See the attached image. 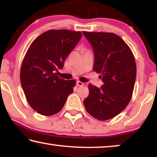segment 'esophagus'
I'll return each mask as SVG.
<instances>
[{"label": "esophagus", "mask_w": 157, "mask_h": 157, "mask_svg": "<svg viewBox=\"0 0 157 157\" xmlns=\"http://www.w3.org/2000/svg\"><path fill=\"white\" fill-rule=\"evenodd\" d=\"M76 85L78 86H83V83L81 82V81H77Z\"/></svg>", "instance_id": "34e87169"}]
</instances>
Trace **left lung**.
I'll use <instances>...</instances> for the list:
<instances>
[{
  "instance_id": "obj_1",
  "label": "left lung",
  "mask_w": 157,
  "mask_h": 157,
  "mask_svg": "<svg viewBox=\"0 0 157 157\" xmlns=\"http://www.w3.org/2000/svg\"><path fill=\"white\" fill-rule=\"evenodd\" d=\"M94 53V71L104 83L98 88L89 84L83 100L86 110L95 119L106 121L119 114L132 96L136 76L134 56L121 37L113 33L83 31Z\"/></svg>"
}]
</instances>
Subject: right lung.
Masks as SVG:
<instances>
[{
    "label": "right lung",
    "mask_w": 157,
    "mask_h": 157,
    "mask_svg": "<svg viewBox=\"0 0 157 157\" xmlns=\"http://www.w3.org/2000/svg\"><path fill=\"white\" fill-rule=\"evenodd\" d=\"M82 37L81 32L50 30L36 38L28 49L21 68L26 99L40 114L51 116L63 109L73 93L75 80H64L56 72Z\"/></svg>",
    "instance_id": "obj_1"
}]
</instances>
